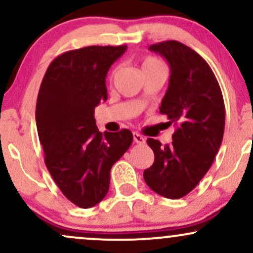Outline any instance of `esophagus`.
Here are the masks:
<instances>
[{
    "label": "esophagus",
    "mask_w": 253,
    "mask_h": 253,
    "mask_svg": "<svg viewBox=\"0 0 253 253\" xmlns=\"http://www.w3.org/2000/svg\"><path fill=\"white\" fill-rule=\"evenodd\" d=\"M133 140H134V143H136V144H145L144 136L140 135L139 133H136V132L133 133Z\"/></svg>",
    "instance_id": "obj_1"
}]
</instances>
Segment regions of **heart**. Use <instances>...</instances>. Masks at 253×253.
Listing matches in <instances>:
<instances>
[{
  "label": "heart",
  "mask_w": 253,
  "mask_h": 253,
  "mask_svg": "<svg viewBox=\"0 0 253 253\" xmlns=\"http://www.w3.org/2000/svg\"><path fill=\"white\" fill-rule=\"evenodd\" d=\"M156 68H164L163 64L159 62L158 59L153 57L145 58L143 62V70H147V69H156Z\"/></svg>",
  "instance_id": "b5f03b06"
}]
</instances>
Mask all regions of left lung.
<instances>
[{
  "instance_id": "left-lung-1",
  "label": "left lung",
  "mask_w": 253,
  "mask_h": 253,
  "mask_svg": "<svg viewBox=\"0 0 253 253\" xmlns=\"http://www.w3.org/2000/svg\"><path fill=\"white\" fill-rule=\"evenodd\" d=\"M149 48L169 63V86L159 112L177 128L170 145L147 139L155 162L144 179L159 195L181 199L199 184L221 146L225 103L213 71L199 53L176 40Z\"/></svg>"
}]
</instances>
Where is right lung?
Here are the masks:
<instances>
[{"label":"right lung","mask_w":253,"mask_h":253,"mask_svg":"<svg viewBox=\"0 0 253 253\" xmlns=\"http://www.w3.org/2000/svg\"><path fill=\"white\" fill-rule=\"evenodd\" d=\"M126 45L68 51L50 64L38 94L36 123L45 164L64 196L81 208L100 203L110 169L133 141L129 129L101 133L95 107L107 101L106 77Z\"/></svg>","instance_id":"right-lung-1"}]
</instances>
